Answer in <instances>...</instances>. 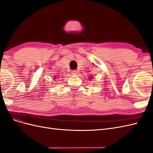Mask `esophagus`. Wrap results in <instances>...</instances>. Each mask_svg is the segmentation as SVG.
<instances>
[{
	"instance_id": "esophagus-1",
	"label": "esophagus",
	"mask_w": 153,
	"mask_h": 153,
	"mask_svg": "<svg viewBox=\"0 0 153 153\" xmlns=\"http://www.w3.org/2000/svg\"><path fill=\"white\" fill-rule=\"evenodd\" d=\"M71 74H72V75H76V74H77V71L76 70H73V71H71Z\"/></svg>"
}]
</instances>
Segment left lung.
Instances as JSON below:
<instances>
[{"mask_svg": "<svg viewBox=\"0 0 153 153\" xmlns=\"http://www.w3.org/2000/svg\"><path fill=\"white\" fill-rule=\"evenodd\" d=\"M91 79H92V77H91V76L89 77V80H91Z\"/></svg>", "mask_w": 153, "mask_h": 153, "instance_id": "1", "label": "left lung"}]
</instances>
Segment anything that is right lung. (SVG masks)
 <instances>
[{"instance_id": "add662e5", "label": "right lung", "mask_w": 153, "mask_h": 153, "mask_svg": "<svg viewBox=\"0 0 153 153\" xmlns=\"http://www.w3.org/2000/svg\"><path fill=\"white\" fill-rule=\"evenodd\" d=\"M53 79H56V77H54V78H53Z\"/></svg>"}]
</instances>
